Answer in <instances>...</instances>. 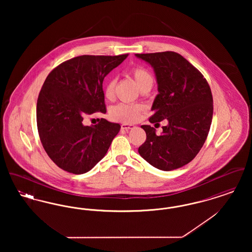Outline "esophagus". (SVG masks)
<instances>
[{
    "label": "esophagus",
    "mask_w": 252,
    "mask_h": 252,
    "mask_svg": "<svg viewBox=\"0 0 252 252\" xmlns=\"http://www.w3.org/2000/svg\"><path fill=\"white\" fill-rule=\"evenodd\" d=\"M134 127H135L134 125H128V124H123V125L121 126V128H122V129H125V130L132 129V128H134Z\"/></svg>",
    "instance_id": "obj_1"
}]
</instances>
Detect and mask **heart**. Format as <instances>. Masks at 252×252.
<instances>
[{"instance_id": "b5f03b06", "label": "heart", "mask_w": 252, "mask_h": 252, "mask_svg": "<svg viewBox=\"0 0 252 252\" xmlns=\"http://www.w3.org/2000/svg\"><path fill=\"white\" fill-rule=\"evenodd\" d=\"M127 74L133 78L135 83L141 91L151 89L154 82L152 73L143 66L132 67ZM116 81L114 78H109L104 85L103 93L107 100H112L114 98ZM145 111V107L142 104H119L114 106L109 110L110 119L116 122L133 124L141 119L142 114Z\"/></svg>"}]
</instances>
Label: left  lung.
<instances>
[{"instance_id": "1", "label": "left lung", "mask_w": 252, "mask_h": 252, "mask_svg": "<svg viewBox=\"0 0 252 252\" xmlns=\"http://www.w3.org/2000/svg\"><path fill=\"white\" fill-rule=\"evenodd\" d=\"M136 57L149 63L156 73L158 94L149 122H168L160 135L151 126H142L146 140L139 154L162 171L182 167L198 154L210 131L214 112L211 88L203 74L176 52Z\"/></svg>"}]
</instances>
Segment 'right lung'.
I'll use <instances>...</instances> for the list:
<instances>
[{
	"mask_svg": "<svg viewBox=\"0 0 252 252\" xmlns=\"http://www.w3.org/2000/svg\"><path fill=\"white\" fill-rule=\"evenodd\" d=\"M127 56L76 57L46 77L36 103L37 131L47 155L64 171L79 175L93 169L120 131L119 124L102 118L89 126L83 119L107 112L104 78Z\"/></svg>",
	"mask_w": 252,
	"mask_h": 252,
	"instance_id": "add662e5",
	"label": "right lung"
}]
</instances>
